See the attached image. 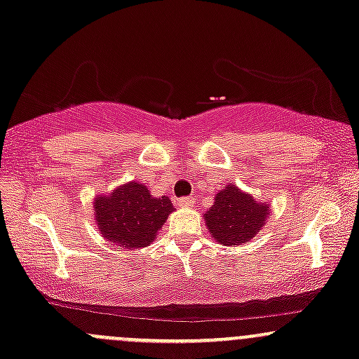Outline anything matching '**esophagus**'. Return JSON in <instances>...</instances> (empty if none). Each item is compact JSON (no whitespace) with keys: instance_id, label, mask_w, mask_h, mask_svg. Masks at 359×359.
Segmentation results:
<instances>
[{"instance_id":"esophagus-1","label":"esophagus","mask_w":359,"mask_h":359,"mask_svg":"<svg viewBox=\"0 0 359 359\" xmlns=\"http://www.w3.org/2000/svg\"><path fill=\"white\" fill-rule=\"evenodd\" d=\"M194 203H196L194 198H180V199H177L175 204L179 208H189V206H192Z\"/></svg>"}]
</instances>
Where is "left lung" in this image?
<instances>
[{
  "instance_id": "left-lung-1",
  "label": "left lung",
  "mask_w": 359,
  "mask_h": 359,
  "mask_svg": "<svg viewBox=\"0 0 359 359\" xmlns=\"http://www.w3.org/2000/svg\"><path fill=\"white\" fill-rule=\"evenodd\" d=\"M269 204L259 203L233 184H228L215 196L211 210L204 212V222L211 237L226 247L250 242L266 224Z\"/></svg>"
}]
</instances>
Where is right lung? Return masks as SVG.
<instances>
[{
  "label": "right lung",
  "mask_w": 359,
  "mask_h": 359,
  "mask_svg": "<svg viewBox=\"0 0 359 359\" xmlns=\"http://www.w3.org/2000/svg\"><path fill=\"white\" fill-rule=\"evenodd\" d=\"M172 211L167 196L155 198L137 180L121 184L109 194H98L93 199V215L102 237L128 250L155 242Z\"/></svg>",
  "instance_id": "obj_1"
}]
</instances>
